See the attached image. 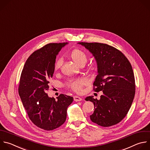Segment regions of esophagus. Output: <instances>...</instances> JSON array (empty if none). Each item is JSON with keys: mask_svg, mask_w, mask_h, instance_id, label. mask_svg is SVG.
Masks as SVG:
<instances>
[{"mask_svg": "<svg viewBox=\"0 0 150 150\" xmlns=\"http://www.w3.org/2000/svg\"><path fill=\"white\" fill-rule=\"evenodd\" d=\"M74 101H76V102H78V101H81L82 100V98L79 97V96H74Z\"/></svg>", "mask_w": 150, "mask_h": 150, "instance_id": "obj_1", "label": "esophagus"}]
</instances>
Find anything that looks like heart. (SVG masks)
Wrapping results in <instances>:
<instances>
[{
  "mask_svg": "<svg viewBox=\"0 0 150 150\" xmlns=\"http://www.w3.org/2000/svg\"><path fill=\"white\" fill-rule=\"evenodd\" d=\"M71 57L72 58L74 62L77 65H79L81 64H84L87 61V56L86 54L81 49H75L72 51L71 53ZM62 59L58 58L55 64H54V69L55 70H58L61 66L62 64ZM88 82V81L86 79L82 78V79H77L71 80L68 83V86L71 88L74 91L80 92L83 86L86 85Z\"/></svg>",
  "mask_w": 150,
  "mask_h": 150,
  "instance_id": "obj_1",
  "label": "heart"
}]
</instances>
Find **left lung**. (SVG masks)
Returning a JSON list of instances; mask_svg holds the SVG:
<instances>
[{
  "label": "left lung",
  "instance_id": "obj_1",
  "mask_svg": "<svg viewBox=\"0 0 150 150\" xmlns=\"http://www.w3.org/2000/svg\"><path fill=\"white\" fill-rule=\"evenodd\" d=\"M92 54L97 65L93 85L95 92L103 91L100 99L85 98L94 105L91 120L103 127L119 123L127 114L135 96V78L131 65L117 49L101 43L79 42Z\"/></svg>",
  "mask_w": 150,
  "mask_h": 150
}]
</instances>
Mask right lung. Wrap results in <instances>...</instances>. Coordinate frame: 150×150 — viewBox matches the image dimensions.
I'll return each instance as SVG.
<instances>
[{
    "label": "right lung",
    "instance_id": "right-lung-1",
    "mask_svg": "<svg viewBox=\"0 0 150 150\" xmlns=\"http://www.w3.org/2000/svg\"><path fill=\"white\" fill-rule=\"evenodd\" d=\"M68 43H49L35 51L26 60L21 74L19 94L23 107L32 122L45 130H53L65 122L67 108L74 100L72 96L64 94L56 100L46 93L57 56Z\"/></svg>",
    "mask_w": 150,
    "mask_h": 150
}]
</instances>
